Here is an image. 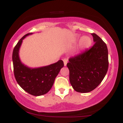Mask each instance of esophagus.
Returning a JSON list of instances; mask_svg holds the SVG:
<instances>
[{
	"instance_id": "obj_1",
	"label": "esophagus",
	"mask_w": 123,
	"mask_h": 123,
	"mask_svg": "<svg viewBox=\"0 0 123 123\" xmlns=\"http://www.w3.org/2000/svg\"><path fill=\"white\" fill-rule=\"evenodd\" d=\"M63 63H64V66H66V64H67L68 63V60L66 58H64L63 60Z\"/></svg>"
}]
</instances>
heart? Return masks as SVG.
<instances>
[{
    "label": "heart",
    "instance_id": "obj_1",
    "mask_svg": "<svg viewBox=\"0 0 123 123\" xmlns=\"http://www.w3.org/2000/svg\"><path fill=\"white\" fill-rule=\"evenodd\" d=\"M91 43V40L90 37H84L82 39V44L84 46H87L90 45Z\"/></svg>",
    "mask_w": 123,
    "mask_h": 123
}]
</instances>
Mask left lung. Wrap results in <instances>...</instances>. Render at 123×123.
I'll use <instances>...</instances> for the list:
<instances>
[{
	"instance_id": "1",
	"label": "left lung",
	"mask_w": 123,
	"mask_h": 123,
	"mask_svg": "<svg viewBox=\"0 0 123 123\" xmlns=\"http://www.w3.org/2000/svg\"><path fill=\"white\" fill-rule=\"evenodd\" d=\"M94 44L69 59L66 66L69 70V80L76 91L89 92L102 82L108 72V50L106 44L92 33Z\"/></svg>"
}]
</instances>
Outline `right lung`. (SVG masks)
<instances>
[{
    "instance_id": "right-lung-1",
    "label": "right lung",
    "mask_w": 123,
    "mask_h": 123,
    "mask_svg": "<svg viewBox=\"0 0 123 123\" xmlns=\"http://www.w3.org/2000/svg\"><path fill=\"white\" fill-rule=\"evenodd\" d=\"M31 34L32 33L24 35L14 48L12 56L14 74L17 82L24 90L32 95L40 96L50 91L64 64L62 61L59 60L50 65L32 69L21 63L18 55L19 47L22 40Z\"/></svg>"
}]
</instances>
